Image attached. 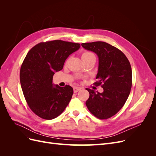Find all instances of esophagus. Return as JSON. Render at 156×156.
<instances>
[{
    "label": "esophagus",
    "mask_w": 156,
    "mask_h": 156,
    "mask_svg": "<svg viewBox=\"0 0 156 156\" xmlns=\"http://www.w3.org/2000/svg\"><path fill=\"white\" fill-rule=\"evenodd\" d=\"M81 89V88H79V87H74V88H73V92H74V93H76V92H77L78 91H79Z\"/></svg>",
    "instance_id": "esophagus-1"
}]
</instances>
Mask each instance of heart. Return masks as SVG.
Wrapping results in <instances>:
<instances>
[{"instance_id": "b5f03b06", "label": "heart", "mask_w": 156, "mask_h": 156, "mask_svg": "<svg viewBox=\"0 0 156 156\" xmlns=\"http://www.w3.org/2000/svg\"><path fill=\"white\" fill-rule=\"evenodd\" d=\"M92 57H94V55L90 51H84L81 55V58L83 61L87 60Z\"/></svg>"}]
</instances>
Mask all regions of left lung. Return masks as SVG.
<instances>
[{
  "label": "left lung",
  "mask_w": 156,
  "mask_h": 156,
  "mask_svg": "<svg viewBox=\"0 0 156 156\" xmlns=\"http://www.w3.org/2000/svg\"><path fill=\"white\" fill-rule=\"evenodd\" d=\"M81 45L98 55V81L94 85L103 88L102 93L86 88L90 94L86 105L98 119H109L121 109L129 95L132 85L130 63L120 50L106 42L83 43Z\"/></svg>",
  "instance_id": "obj_1"
}]
</instances>
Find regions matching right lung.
Segmentation results:
<instances>
[{"label":"right lung","instance_id":"add662e5","mask_svg":"<svg viewBox=\"0 0 156 156\" xmlns=\"http://www.w3.org/2000/svg\"><path fill=\"white\" fill-rule=\"evenodd\" d=\"M80 46L62 40L41 42L33 47L23 60L20 69L23 95L30 109L41 119H55L69 104L73 88L54 85L53 77L62 69L65 60Z\"/></svg>","mask_w":156,"mask_h":156}]
</instances>
